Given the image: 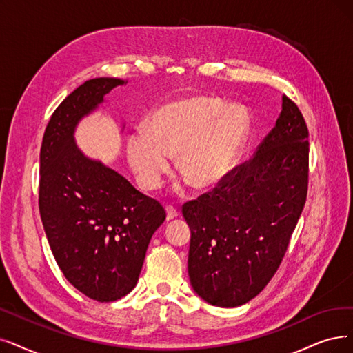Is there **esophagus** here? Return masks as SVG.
I'll use <instances>...</instances> for the list:
<instances>
[{
    "instance_id": "34e87169",
    "label": "esophagus",
    "mask_w": 353,
    "mask_h": 353,
    "mask_svg": "<svg viewBox=\"0 0 353 353\" xmlns=\"http://www.w3.org/2000/svg\"><path fill=\"white\" fill-rule=\"evenodd\" d=\"M179 216V211L174 205H166V220H174Z\"/></svg>"
}]
</instances>
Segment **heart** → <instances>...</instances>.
Returning <instances> with one entry per match:
<instances>
[{
	"label": "heart",
	"mask_w": 353,
	"mask_h": 353,
	"mask_svg": "<svg viewBox=\"0 0 353 353\" xmlns=\"http://www.w3.org/2000/svg\"><path fill=\"white\" fill-rule=\"evenodd\" d=\"M248 133L241 110L224 108L216 97L195 95L169 103L154 112L148 128L129 139L128 154L140 187L157 190L176 168L200 190L216 187L230 171Z\"/></svg>",
	"instance_id": "heart-1"
}]
</instances>
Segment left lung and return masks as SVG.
Instances as JSON below:
<instances>
[{
  "label": "left lung",
  "instance_id": "left-lung-1",
  "mask_svg": "<svg viewBox=\"0 0 353 353\" xmlns=\"http://www.w3.org/2000/svg\"><path fill=\"white\" fill-rule=\"evenodd\" d=\"M308 150L305 120L284 95L255 154L182 205L191 229L190 281L207 303L246 304L278 271L305 204Z\"/></svg>",
  "mask_w": 353,
  "mask_h": 353
}]
</instances>
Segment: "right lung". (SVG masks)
<instances>
[{
	"label": "right lung",
	"instance_id": "add662e5",
	"mask_svg": "<svg viewBox=\"0 0 353 353\" xmlns=\"http://www.w3.org/2000/svg\"><path fill=\"white\" fill-rule=\"evenodd\" d=\"M125 82H83L53 111L40 148L39 210L52 253L69 283L100 303L134 288L150 239L166 217L158 200L83 157L74 142L79 119Z\"/></svg>",
	"mask_w": 353,
	"mask_h": 353
}]
</instances>
